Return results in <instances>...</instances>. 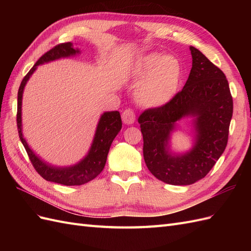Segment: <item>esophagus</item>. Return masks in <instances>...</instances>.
Segmentation results:
<instances>
[{"label":"esophagus","mask_w":251,"mask_h":251,"mask_svg":"<svg viewBox=\"0 0 251 251\" xmlns=\"http://www.w3.org/2000/svg\"><path fill=\"white\" fill-rule=\"evenodd\" d=\"M136 120L135 113L133 110L127 109L123 113V121L126 125H133Z\"/></svg>","instance_id":"1"}]
</instances>
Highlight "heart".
Returning a JSON list of instances; mask_svg holds the SVG:
<instances>
[{
    "label": "heart",
    "mask_w": 251,
    "mask_h": 251,
    "mask_svg": "<svg viewBox=\"0 0 251 251\" xmlns=\"http://www.w3.org/2000/svg\"><path fill=\"white\" fill-rule=\"evenodd\" d=\"M138 82L135 89L137 101L148 108H160L176 96L181 80V64L174 55L150 53L141 56L134 66Z\"/></svg>",
    "instance_id": "heart-1"
}]
</instances>
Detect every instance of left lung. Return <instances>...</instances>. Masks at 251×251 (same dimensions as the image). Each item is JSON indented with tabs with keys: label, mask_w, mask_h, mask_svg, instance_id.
<instances>
[{
	"label": "left lung",
	"mask_w": 251,
	"mask_h": 251,
	"mask_svg": "<svg viewBox=\"0 0 251 251\" xmlns=\"http://www.w3.org/2000/svg\"><path fill=\"white\" fill-rule=\"evenodd\" d=\"M189 50L193 67L183 89L170 103L148 109L138 118L148 169L172 185H189L206 176L227 146L233 110L225 74L201 51L192 46ZM186 117L193 118V148L174 153L170 136Z\"/></svg>",
	"instance_id": "8db88e82"
}]
</instances>
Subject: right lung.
Segmentation results:
<instances>
[{"mask_svg": "<svg viewBox=\"0 0 251 251\" xmlns=\"http://www.w3.org/2000/svg\"><path fill=\"white\" fill-rule=\"evenodd\" d=\"M78 48H74L72 43L59 44L54 48L40 57L35 65L31 68L26 76L23 78L18 92V114L17 124L20 139L24 146L30 161L34 166L35 171L47 181L55 182L63 185H81L87 182L93 180L103 170L105 161H107L108 153L111 148V144L120 132L123 123H121L120 113L118 111L104 112L98 121L94 138L91 144V148L88 154L83 157L79 162L70 166H55L46 161H44L41 157L37 156L34 151L30 149L29 144L23 135L22 127V100L23 93L27 81L31 77V75L36 70L37 66L53 62L59 58H66L79 54Z\"/></svg>", "mask_w": 251, "mask_h": 251, "instance_id": "right-lung-1", "label": "right lung"}]
</instances>
